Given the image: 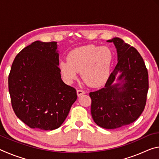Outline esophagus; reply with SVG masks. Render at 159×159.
Instances as JSON below:
<instances>
[{
  "instance_id": "esophagus-1",
  "label": "esophagus",
  "mask_w": 159,
  "mask_h": 159,
  "mask_svg": "<svg viewBox=\"0 0 159 159\" xmlns=\"http://www.w3.org/2000/svg\"><path fill=\"white\" fill-rule=\"evenodd\" d=\"M83 94H85V91L84 90H77V95L79 96V97L83 95Z\"/></svg>"
}]
</instances>
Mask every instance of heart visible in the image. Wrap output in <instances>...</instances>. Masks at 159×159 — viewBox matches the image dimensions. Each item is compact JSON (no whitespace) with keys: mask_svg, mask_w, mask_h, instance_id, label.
Instances as JSON below:
<instances>
[{"mask_svg":"<svg viewBox=\"0 0 159 159\" xmlns=\"http://www.w3.org/2000/svg\"><path fill=\"white\" fill-rule=\"evenodd\" d=\"M112 60L109 48L88 45L72 50L67 60L60 62V69L67 82H73L77 79L79 71H81L83 79L88 85L99 87L109 79Z\"/></svg>","mask_w":159,"mask_h":159,"instance_id":"b5f03b06","label":"heart"}]
</instances>
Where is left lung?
Returning a JSON list of instances; mask_svg holds the SVG:
<instances>
[{"label": "left lung", "mask_w": 159, "mask_h": 159, "mask_svg": "<svg viewBox=\"0 0 159 159\" xmlns=\"http://www.w3.org/2000/svg\"><path fill=\"white\" fill-rule=\"evenodd\" d=\"M118 63L104 88L90 92L91 114L98 125L115 129L130 124L138 119L146 105L149 76L143 58L135 48L114 38ZM118 72L123 84H113Z\"/></svg>", "instance_id": "8db88e82"}]
</instances>
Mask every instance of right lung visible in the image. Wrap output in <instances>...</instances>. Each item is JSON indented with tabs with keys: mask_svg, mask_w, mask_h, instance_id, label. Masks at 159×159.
<instances>
[{
	"mask_svg": "<svg viewBox=\"0 0 159 159\" xmlns=\"http://www.w3.org/2000/svg\"><path fill=\"white\" fill-rule=\"evenodd\" d=\"M56 42L35 41L13 61L8 89L16 116L29 128L52 130L62 124L77 99L61 79Z\"/></svg>",
	"mask_w": 159,
	"mask_h": 159,
	"instance_id": "add662e5",
	"label": "right lung"
}]
</instances>
